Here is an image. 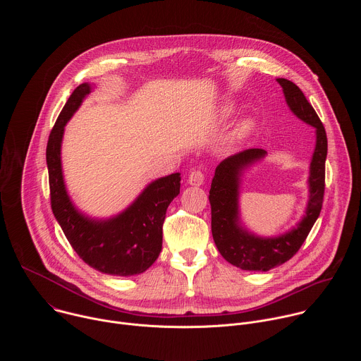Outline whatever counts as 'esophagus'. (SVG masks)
I'll return each mask as SVG.
<instances>
[{
	"instance_id": "obj_1",
	"label": "esophagus",
	"mask_w": 361,
	"mask_h": 361,
	"mask_svg": "<svg viewBox=\"0 0 361 361\" xmlns=\"http://www.w3.org/2000/svg\"><path fill=\"white\" fill-rule=\"evenodd\" d=\"M187 183L190 184V185H195V187H200L202 183H204V174L201 173V171H191L190 174H188V180H187Z\"/></svg>"
}]
</instances>
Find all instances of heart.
Listing matches in <instances>:
<instances>
[{
    "label": "heart",
    "mask_w": 361,
    "mask_h": 361,
    "mask_svg": "<svg viewBox=\"0 0 361 361\" xmlns=\"http://www.w3.org/2000/svg\"><path fill=\"white\" fill-rule=\"evenodd\" d=\"M233 114H234V107H233V106H230V104L221 106V107L219 109V111L216 113L213 121H214L216 124H221V123L227 121ZM254 128H255V124H254V121H252L251 118H243V120H240V121L234 126V128L231 130V133H230V135H228V142L233 144V145L243 142L245 138H248V137L252 134Z\"/></svg>",
    "instance_id": "1"
}]
</instances>
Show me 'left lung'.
Segmentation results:
<instances>
[{
    "label": "left lung",
    "instance_id": "1",
    "mask_svg": "<svg viewBox=\"0 0 361 361\" xmlns=\"http://www.w3.org/2000/svg\"><path fill=\"white\" fill-rule=\"evenodd\" d=\"M283 88L291 113L316 128V147L308 169V200L301 220L279 235L252 233L241 219L240 195L245 173L264 160L266 151L251 148L226 159L216 169L210 188L212 233L214 243L230 264L247 271H269L288 262L298 251L320 216L324 195V171L327 157L326 130L302 91L286 78L276 80Z\"/></svg>",
    "mask_w": 361,
    "mask_h": 361
}]
</instances>
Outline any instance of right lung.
Returning <instances> with one entry per match:
<instances>
[{"label": "right lung", "instance_id": "obj_1", "mask_svg": "<svg viewBox=\"0 0 361 361\" xmlns=\"http://www.w3.org/2000/svg\"><path fill=\"white\" fill-rule=\"evenodd\" d=\"M94 87L82 82L73 91L49 134L47 167L51 209L84 263L110 276H137L159 259L166 212L180 194L181 177L174 173L148 183L130 205L111 217H92L77 207L66 185L61 147L67 123Z\"/></svg>", "mask_w": 361, "mask_h": 361}]
</instances>
